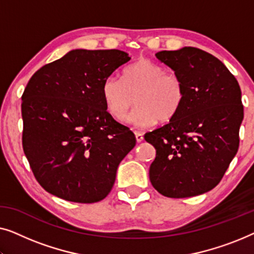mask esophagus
<instances>
[{"label": "esophagus", "mask_w": 254, "mask_h": 254, "mask_svg": "<svg viewBox=\"0 0 254 254\" xmlns=\"http://www.w3.org/2000/svg\"><path fill=\"white\" fill-rule=\"evenodd\" d=\"M134 134H135V137H136V141L137 142H142L143 141V134L141 133V131H134Z\"/></svg>", "instance_id": "34e87169"}]
</instances>
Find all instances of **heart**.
Here are the masks:
<instances>
[{
    "instance_id": "b5f03b06",
    "label": "heart",
    "mask_w": 254,
    "mask_h": 254,
    "mask_svg": "<svg viewBox=\"0 0 254 254\" xmlns=\"http://www.w3.org/2000/svg\"><path fill=\"white\" fill-rule=\"evenodd\" d=\"M102 96L109 113L121 120L135 103L137 106L126 117L136 127H150L166 123L178 113L183 105L185 88L182 78L168 72L161 64L140 59L125 69L123 81L117 76L104 79Z\"/></svg>"
}]
</instances>
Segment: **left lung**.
<instances>
[{
  "label": "left lung",
  "mask_w": 254,
  "mask_h": 254,
  "mask_svg": "<svg viewBox=\"0 0 254 254\" xmlns=\"http://www.w3.org/2000/svg\"><path fill=\"white\" fill-rule=\"evenodd\" d=\"M156 58L182 78L185 96L169 124L144 135L156 149L149 178L164 196L199 195L221 182L237 154L241 88L217 58L199 48L162 51Z\"/></svg>",
  "instance_id": "left-lung-1"
}]
</instances>
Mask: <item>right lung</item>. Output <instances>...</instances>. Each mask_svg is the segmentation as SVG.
I'll list each match as a JSON object with an SVG mask.
<instances>
[{"mask_svg": "<svg viewBox=\"0 0 254 254\" xmlns=\"http://www.w3.org/2000/svg\"><path fill=\"white\" fill-rule=\"evenodd\" d=\"M129 60L119 50H72L30 78L22 96L23 150L48 193L92 203L111 192L136 140L106 111L102 85Z\"/></svg>", "mask_w": 254, "mask_h": 254, "instance_id": "obj_1", "label": "right lung"}]
</instances>
